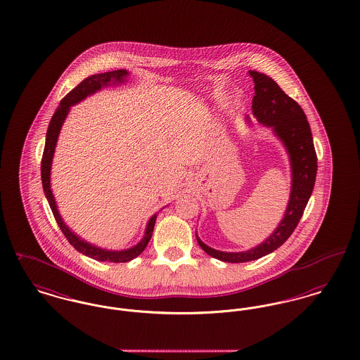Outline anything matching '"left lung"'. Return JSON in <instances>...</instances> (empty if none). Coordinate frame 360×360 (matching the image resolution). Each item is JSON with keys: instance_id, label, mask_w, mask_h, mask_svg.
Returning <instances> with one entry per match:
<instances>
[{"instance_id": "1", "label": "left lung", "mask_w": 360, "mask_h": 360, "mask_svg": "<svg viewBox=\"0 0 360 360\" xmlns=\"http://www.w3.org/2000/svg\"><path fill=\"white\" fill-rule=\"evenodd\" d=\"M253 77V115L264 127H272L276 137L287 149L291 165V193L284 217L262 243L246 252L227 253L207 246L195 233L201 249L213 258L224 262H248L275 252L290 236L303 214L314 189L317 175V153L314 149L311 129L302 107L290 98L274 79L249 70ZM250 122V118L246 117Z\"/></svg>"}]
</instances>
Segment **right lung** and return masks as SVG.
<instances>
[{"label":"right lung","instance_id":"obj_1","mask_svg":"<svg viewBox=\"0 0 360 360\" xmlns=\"http://www.w3.org/2000/svg\"><path fill=\"white\" fill-rule=\"evenodd\" d=\"M129 76V72L127 69H118L112 72H106V73H99V75H92L89 77L84 79L80 84L76 88H73L64 99L60 102V106L56 110L54 115L51 117V121L49 124V129L46 133V144H44V150H43L42 165H41V175H42L43 191L46 194V198L49 201V205L51 208V212L61 229V231L68 239V242L82 254L86 257H91L96 261H108V262H127L136 258L137 255L144 252V249L148 245L149 239L153 233L155 221L158 213H155L148 220L147 229L143 239L133 248L127 249V250H106L102 248H98L95 245H91L84 239H82L79 235L73 233L63 220L60 212L57 210L56 198L51 191V185H50V172H51V162L54 156V150L57 146V140L61 131V127L64 125L65 118L70 110V106H75L76 103L82 102L86 96L95 94L96 91L102 89L103 86L112 84H121L125 83L127 77Z\"/></svg>","mask_w":360,"mask_h":360}]
</instances>
